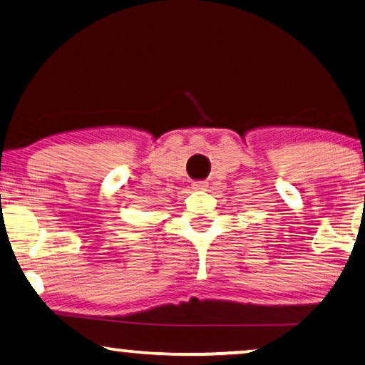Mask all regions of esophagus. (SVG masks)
<instances>
[{
  "label": "esophagus",
  "instance_id": "34e87169",
  "mask_svg": "<svg viewBox=\"0 0 365 365\" xmlns=\"http://www.w3.org/2000/svg\"><path fill=\"white\" fill-rule=\"evenodd\" d=\"M206 187H208V182H206V180H198V182L192 183L193 190H206Z\"/></svg>",
  "mask_w": 365,
  "mask_h": 365
}]
</instances>
